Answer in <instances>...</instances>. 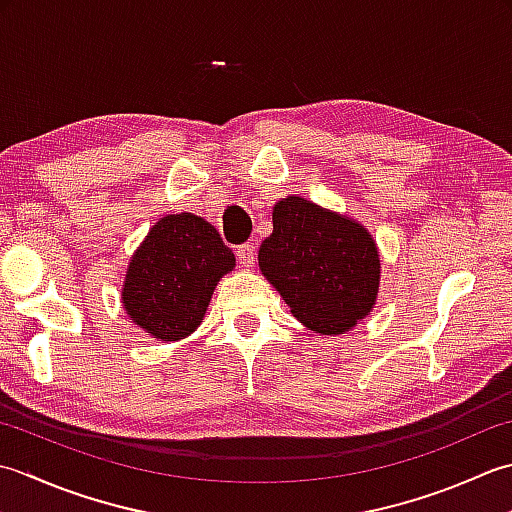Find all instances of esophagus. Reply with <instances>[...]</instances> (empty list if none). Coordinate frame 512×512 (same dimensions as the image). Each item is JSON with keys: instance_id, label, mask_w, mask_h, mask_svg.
Returning a JSON list of instances; mask_svg holds the SVG:
<instances>
[{"instance_id": "esophagus-1", "label": "esophagus", "mask_w": 512, "mask_h": 512, "mask_svg": "<svg viewBox=\"0 0 512 512\" xmlns=\"http://www.w3.org/2000/svg\"><path fill=\"white\" fill-rule=\"evenodd\" d=\"M236 258H238V263H241V267H245V269H249V267H254V263H256V249H254V245H241L236 249Z\"/></svg>"}]
</instances>
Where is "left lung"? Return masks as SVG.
I'll use <instances>...</instances> for the list:
<instances>
[{
    "instance_id": "1",
    "label": "left lung",
    "mask_w": 512,
    "mask_h": 512,
    "mask_svg": "<svg viewBox=\"0 0 512 512\" xmlns=\"http://www.w3.org/2000/svg\"><path fill=\"white\" fill-rule=\"evenodd\" d=\"M271 221L258 267L296 320L320 336H338L371 314L382 263L367 227L296 194L280 198Z\"/></svg>"
}]
</instances>
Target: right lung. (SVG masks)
<instances>
[{"mask_svg":"<svg viewBox=\"0 0 512 512\" xmlns=\"http://www.w3.org/2000/svg\"><path fill=\"white\" fill-rule=\"evenodd\" d=\"M234 267L212 223L190 212L165 214L130 258L121 287L125 314L145 336L179 342L201 325L218 280Z\"/></svg>","mask_w":512,"mask_h":512,"instance_id":"right-lung-1","label":"right lung"}]
</instances>
